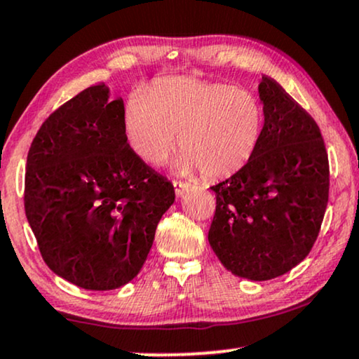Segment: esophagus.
Returning <instances> with one entry per match:
<instances>
[{"label":"esophagus","instance_id":"esophagus-1","mask_svg":"<svg viewBox=\"0 0 359 359\" xmlns=\"http://www.w3.org/2000/svg\"><path fill=\"white\" fill-rule=\"evenodd\" d=\"M174 189H175L177 195H182L184 190L189 189V184L187 182H180V180H174Z\"/></svg>","mask_w":359,"mask_h":359}]
</instances>
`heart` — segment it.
<instances>
[{
  "label": "heart",
  "instance_id": "obj_1",
  "mask_svg": "<svg viewBox=\"0 0 359 359\" xmlns=\"http://www.w3.org/2000/svg\"><path fill=\"white\" fill-rule=\"evenodd\" d=\"M262 129L263 111L252 93L189 76L157 81L124 109L127 142L144 162L164 164L179 134V170L197 169L208 180L247 165Z\"/></svg>",
  "mask_w": 359,
  "mask_h": 359
}]
</instances>
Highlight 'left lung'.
Returning a JSON list of instances; mask_svg holds the SVG:
<instances>
[{
    "mask_svg": "<svg viewBox=\"0 0 359 359\" xmlns=\"http://www.w3.org/2000/svg\"><path fill=\"white\" fill-rule=\"evenodd\" d=\"M260 142L247 165L210 187L217 205L208 242L233 275L253 281L287 273L318 238L330 164L315 119L271 78L258 86Z\"/></svg>",
    "mask_w": 359,
    "mask_h": 359,
    "instance_id": "left-lung-1",
    "label": "left lung"
}]
</instances>
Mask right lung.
<instances>
[{
  "mask_svg": "<svg viewBox=\"0 0 359 359\" xmlns=\"http://www.w3.org/2000/svg\"><path fill=\"white\" fill-rule=\"evenodd\" d=\"M174 185L127 144L124 101L90 86L57 107L31 142L25 210L41 257L86 290H114L142 269Z\"/></svg>",
  "mask_w": 359,
  "mask_h": 359,
  "instance_id": "1",
  "label": "right lung"
}]
</instances>
